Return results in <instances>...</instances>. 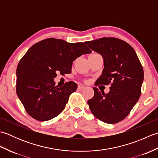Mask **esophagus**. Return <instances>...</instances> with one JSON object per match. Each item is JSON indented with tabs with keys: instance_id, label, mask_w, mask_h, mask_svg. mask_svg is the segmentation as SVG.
I'll return each mask as SVG.
<instances>
[{
	"instance_id": "34e87169",
	"label": "esophagus",
	"mask_w": 158,
	"mask_h": 158,
	"mask_svg": "<svg viewBox=\"0 0 158 158\" xmlns=\"http://www.w3.org/2000/svg\"><path fill=\"white\" fill-rule=\"evenodd\" d=\"M84 88H85L84 85H78V89H83Z\"/></svg>"
}]
</instances>
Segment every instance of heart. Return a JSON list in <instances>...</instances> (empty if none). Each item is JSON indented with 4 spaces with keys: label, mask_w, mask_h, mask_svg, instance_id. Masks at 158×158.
<instances>
[{
    "label": "heart",
    "mask_w": 158,
    "mask_h": 158,
    "mask_svg": "<svg viewBox=\"0 0 158 158\" xmlns=\"http://www.w3.org/2000/svg\"><path fill=\"white\" fill-rule=\"evenodd\" d=\"M99 56V54H98V53H92V54L89 55V57H93V56ZM88 57V58H89Z\"/></svg>",
    "instance_id": "b5f03b06"
}]
</instances>
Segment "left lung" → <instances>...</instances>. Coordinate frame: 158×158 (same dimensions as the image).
<instances>
[{"instance_id":"left-lung-1","label":"left lung","mask_w":158,"mask_h":158,"mask_svg":"<svg viewBox=\"0 0 158 158\" xmlns=\"http://www.w3.org/2000/svg\"><path fill=\"white\" fill-rule=\"evenodd\" d=\"M85 43L104 59L105 69L95 85L110 84L108 94L93 88L94 96L88 101L90 110L103 122L118 123L129 115L141 94L143 66L135 49L122 40L103 37Z\"/></svg>"}]
</instances>
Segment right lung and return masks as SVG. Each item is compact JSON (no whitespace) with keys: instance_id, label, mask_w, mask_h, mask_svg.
I'll return each instance as SVG.
<instances>
[{"instance_id":"1","label":"right lung","mask_w":158,"mask_h":158,"mask_svg":"<svg viewBox=\"0 0 158 158\" xmlns=\"http://www.w3.org/2000/svg\"><path fill=\"white\" fill-rule=\"evenodd\" d=\"M92 51L83 43L49 38L33 45L17 68L16 92L26 111L40 122L54 118L64 109L77 83L56 86L57 73H71L74 60Z\"/></svg>"}]
</instances>
